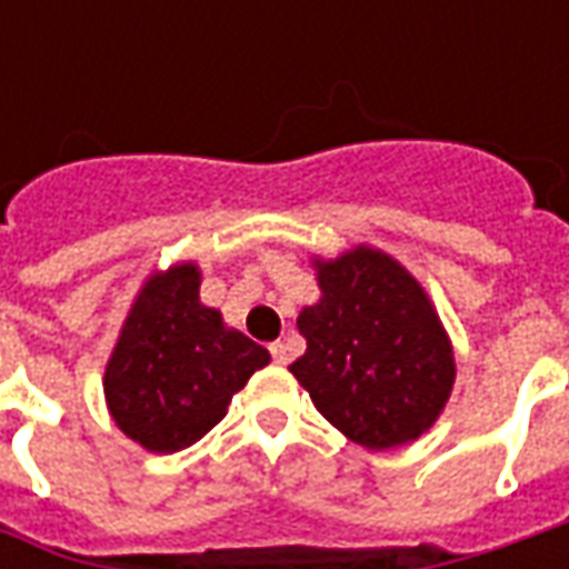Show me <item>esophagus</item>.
I'll use <instances>...</instances> for the list:
<instances>
[{
	"label": "esophagus",
	"instance_id": "34e87169",
	"mask_svg": "<svg viewBox=\"0 0 569 569\" xmlns=\"http://www.w3.org/2000/svg\"><path fill=\"white\" fill-rule=\"evenodd\" d=\"M271 357H273V362H277V366H286V362H289V347H286L283 341H273Z\"/></svg>",
	"mask_w": 569,
	"mask_h": 569
}]
</instances>
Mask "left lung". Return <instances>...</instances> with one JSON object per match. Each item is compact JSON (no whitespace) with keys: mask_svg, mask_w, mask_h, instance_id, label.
Wrapping results in <instances>:
<instances>
[{"mask_svg":"<svg viewBox=\"0 0 569 569\" xmlns=\"http://www.w3.org/2000/svg\"><path fill=\"white\" fill-rule=\"evenodd\" d=\"M320 268V305L301 310L308 350L289 371L332 427L383 451L423 436L453 387L451 341L411 273L357 247Z\"/></svg>","mask_w":569,"mask_h":569,"instance_id":"obj_1","label":"left lung"}]
</instances>
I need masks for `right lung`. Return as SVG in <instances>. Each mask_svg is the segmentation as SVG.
I'll list each match as a JSON object with an SVG mask.
<instances>
[{"instance_id":"obj_1","label":"right lung","mask_w":569,"mask_h":569,"mask_svg":"<svg viewBox=\"0 0 569 569\" xmlns=\"http://www.w3.org/2000/svg\"><path fill=\"white\" fill-rule=\"evenodd\" d=\"M194 264H176L142 286L106 366V402L124 436L154 453H173L207 436L268 350L224 329L203 308Z\"/></svg>"}]
</instances>
